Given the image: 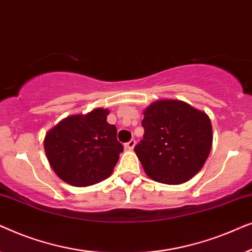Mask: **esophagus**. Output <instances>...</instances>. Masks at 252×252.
<instances>
[{"instance_id":"1","label":"esophagus","mask_w":252,"mask_h":252,"mask_svg":"<svg viewBox=\"0 0 252 252\" xmlns=\"http://www.w3.org/2000/svg\"><path fill=\"white\" fill-rule=\"evenodd\" d=\"M134 147H135V140H130L129 142L125 143V148L128 150H133Z\"/></svg>"}]
</instances>
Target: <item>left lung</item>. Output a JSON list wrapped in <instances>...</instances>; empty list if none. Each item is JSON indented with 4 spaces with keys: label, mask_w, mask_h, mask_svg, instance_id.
<instances>
[{
    "label": "left lung",
    "mask_w": 252,
    "mask_h": 252,
    "mask_svg": "<svg viewBox=\"0 0 252 252\" xmlns=\"http://www.w3.org/2000/svg\"><path fill=\"white\" fill-rule=\"evenodd\" d=\"M143 115V140L134 151L148 177L166 185L190 180L211 151L209 116L179 99L151 103Z\"/></svg>",
    "instance_id": "left-lung-1"
}]
</instances>
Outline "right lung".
Wrapping results in <instances>:
<instances>
[{"mask_svg":"<svg viewBox=\"0 0 252 252\" xmlns=\"http://www.w3.org/2000/svg\"><path fill=\"white\" fill-rule=\"evenodd\" d=\"M108 109L61 120L44 137L43 146L51 168L62 180L75 187L98 184L112 174L123 144L117 128L106 122Z\"/></svg>","mask_w":252,"mask_h":252,"instance_id":"obj_1","label":"right lung"}]
</instances>
